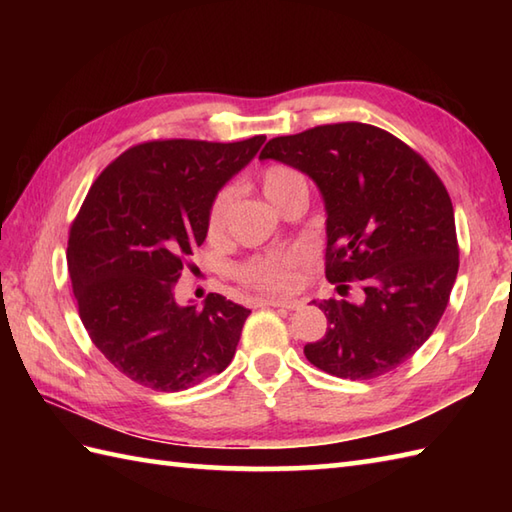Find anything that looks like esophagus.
<instances>
[{
  "label": "esophagus",
  "mask_w": 512,
  "mask_h": 512,
  "mask_svg": "<svg viewBox=\"0 0 512 512\" xmlns=\"http://www.w3.org/2000/svg\"><path fill=\"white\" fill-rule=\"evenodd\" d=\"M264 306L284 308V310H299L301 308V301H297V299H275V297H268V299H264Z\"/></svg>",
  "instance_id": "34e87169"
}]
</instances>
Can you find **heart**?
Here are the masks:
<instances>
[{
  "label": "heart",
  "mask_w": 512,
  "mask_h": 512,
  "mask_svg": "<svg viewBox=\"0 0 512 512\" xmlns=\"http://www.w3.org/2000/svg\"><path fill=\"white\" fill-rule=\"evenodd\" d=\"M299 187H306L297 169L288 165H270L262 173V191L275 206L281 204L290 191ZM235 200V189L224 187L217 191L209 206V215H206V233L211 239H220L226 233L228 215H231V206ZM301 253H284V255H262L248 259L244 266L237 268L239 281H244L246 286L257 290H288L295 286V270L301 264Z\"/></svg>",
  "instance_id": "1"
}]
</instances>
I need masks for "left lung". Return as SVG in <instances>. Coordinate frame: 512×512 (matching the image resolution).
Here are the masks:
<instances>
[{
    "instance_id": "8db88e82",
    "label": "left lung",
    "mask_w": 512,
    "mask_h": 512,
    "mask_svg": "<svg viewBox=\"0 0 512 512\" xmlns=\"http://www.w3.org/2000/svg\"><path fill=\"white\" fill-rule=\"evenodd\" d=\"M262 160L306 173L325 204V277L358 281L363 299L312 301L328 319L308 361L336 378L369 380L416 354L447 310L460 250L453 204L427 160L365 123L268 140ZM347 290V286H339Z\"/></svg>"
}]
</instances>
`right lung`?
<instances>
[{
    "label": "right lung",
    "mask_w": 512,
    "mask_h": 512,
    "mask_svg": "<svg viewBox=\"0 0 512 512\" xmlns=\"http://www.w3.org/2000/svg\"><path fill=\"white\" fill-rule=\"evenodd\" d=\"M264 140H151L107 165L85 195L68 239L79 317L134 383L182 391L233 361L250 310L215 292L202 310L180 306L173 288L206 239L217 191Z\"/></svg>",
    "instance_id": "add662e5"
}]
</instances>
